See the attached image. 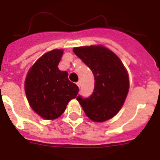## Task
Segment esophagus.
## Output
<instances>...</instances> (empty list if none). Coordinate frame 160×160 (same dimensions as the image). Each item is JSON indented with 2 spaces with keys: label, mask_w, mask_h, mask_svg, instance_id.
I'll list each match as a JSON object with an SVG mask.
<instances>
[{
  "label": "esophagus",
  "mask_w": 160,
  "mask_h": 160,
  "mask_svg": "<svg viewBox=\"0 0 160 160\" xmlns=\"http://www.w3.org/2000/svg\"><path fill=\"white\" fill-rule=\"evenodd\" d=\"M76 85H77L79 88H80V85H81V82H80V81H78V82L76 83Z\"/></svg>",
  "instance_id": "obj_1"
}]
</instances>
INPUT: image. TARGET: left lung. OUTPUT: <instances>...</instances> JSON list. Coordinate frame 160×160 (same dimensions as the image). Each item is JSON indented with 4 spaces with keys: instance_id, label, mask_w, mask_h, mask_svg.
Listing matches in <instances>:
<instances>
[{
    "instance_id": "left-lung-1",
    "label": "left lung",
    "mask_w": 160,
    "mask_h": 160,
    "mask_svg": "<svg viewBox=\"0 0 160 160\" xmlns=\"http://www.w3.org/2000/svg\"><path fill=\"white\" fill-rule=\"evenodd\" d=\"M73 51L94 76L92 94L76 98L84 113L95 122L114 117L123 106L129 88L124 66L113 52L102 45L77 47Z\"/></svg>"
}]
</instances>
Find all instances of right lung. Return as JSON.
<instances>
[{
    "label": "right lung",
    "mask_w": 160,
    "mask_h": 160,
    "mask_svg": "<svg viewBox=\"0 0 160 160\" xmlns=\"http://www.w3.org/2000/svg\"><path fill=\"white\" fill-rule=\"evenodd\" d=\"M62 53V49H54L43 55L32 66L25 81L31 107L45 119L59 117L79 92L77 85L68 80V72L58 68Z\"/></svg>",
    "instance_id": "obj_1"
}]
</instances>
